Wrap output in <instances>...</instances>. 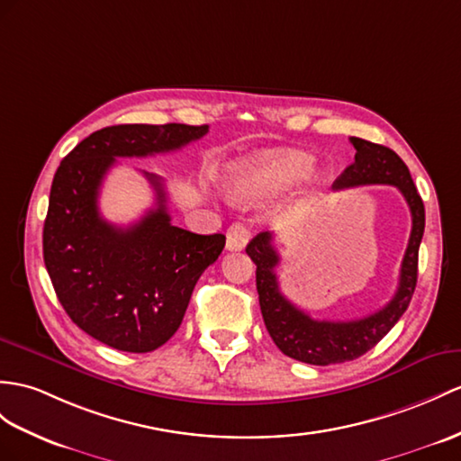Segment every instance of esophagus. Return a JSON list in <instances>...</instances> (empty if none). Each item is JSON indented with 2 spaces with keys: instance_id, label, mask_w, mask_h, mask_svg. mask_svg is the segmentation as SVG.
I'll return each mask as SVG.
<instances>
[{
  "instance_id": "34e87169",
  "label": "esophagus",
  "mask_w": 461,
  "mask_h": 461,
  "mask_svg": "<svg viewBox=\"0 0 461 461\" xmlns=\"http://www.w3.org/2000/svg\"><path fill=\"white\" fill-rule=\"evenodd\" d=\"M250 240V232L242 222H234L227 230V249L229 250H242Z\"/></svg>"
}]
</instances>
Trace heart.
Returning a JSON list of instances; mask_svg holds the SVG:
<instances>
[{
  "mask_svg": "<svg viewBox=\"0 0 461 461\" xmlns=\"http://www.w3.org/2000/svg\"><path fill=\"white\" fill-rule=\"evenodd\" d=\"M311 167V156L297 150L264 152L232 174L229 194L237 203H254L274 197L305 177Z\"/></svg>",
  "mask_w": 461,
  "mask_h": 461,
  "instance_id": "obj_1",
  "label": "heart"
}]
</instances>
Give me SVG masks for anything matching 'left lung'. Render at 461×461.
I'll return each mask as SVG.
<instances>
[{
  "mask_svg": "<svg viewBox=\"0 0 461 461\" xmlns=\"http://www.w3.org/2000/svg\"><path fill=\"white\" fill-rule=\"evenodd\" d=\"M356 149L354 164L334 182V189L369 184L395 185L411 209L412 229L405 258L401 264L399 287L384 309L357 321H315L297 309L279 289L276 267L279 254L274 234L260 232L246 246L256 264V289L266 329L285 356L311 366H330L356 360L384 339L407 311L417 287L419 249L424 234V203L412 184L407 164L387 146L350 137Z\"/></svg>",
  "mask_w": 461,
  "mask_h": 461,
  "instance_id": "8db88e82",
  "label": "left lung"
}]
</instances>
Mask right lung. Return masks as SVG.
<instances>
[{
	"instance_id": "add662e5",
	"label": "right lung",
	"mask_w": 461,
	"mask_h": 461,
	"mask_svg": "<svg viewBox=\"0 0 461 461\" xmlns=\"http://www.w3.org/2000/svg\"><path fill=\"white\" fill-rule=\"evenodd\" d=\"M207 131L182 122L105 127L77 144L54 174L44 266L68 317L115 350L144 354L170 340L197 279L227 239L174 227L158 176L142 172L158 205L127 229L99 215V187L115 158L179 150Z\"/></svg>"
}]
</instances>
